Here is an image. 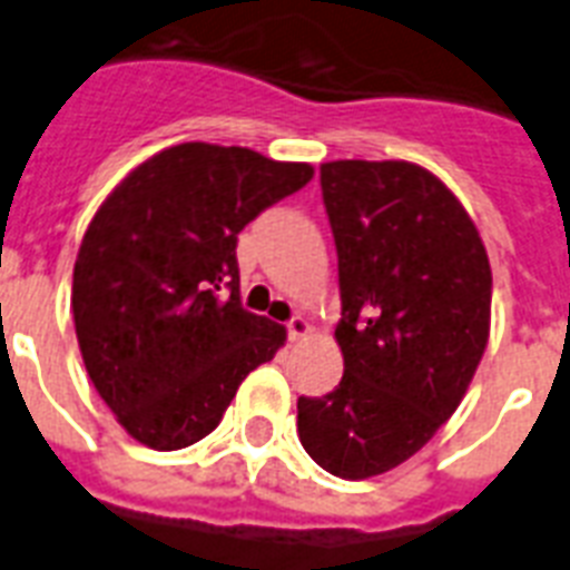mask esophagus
<instances>
[{
	"instance_id": "34e87169",
	"label": "esophagus",
	"mask_w": 570,
	"mask_h": 570,
	"mask_svg": "<svg viewBox=\"0 0 570 570\" xmlns=\"http://www.w3.org/2000/svg\"><path fill=\"white\" fill-rule=\"evenodd\" d=\"M286 334H289L293 343H298V340H304L311 334V325H307V320H302V316H293V320L286 322Z\"/></svg>"
}]
</instances>
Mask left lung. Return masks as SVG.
Wrapping results in <instances>:
<instances>
[{
	"label": "left lung",
	"mask_w": 570,
	"mask_h": 570,
	"mask_svg": "<svg viewBox=\"0 0 570 570\" xmlns=\"http://www.w3.org/2000/svg\"><path fill=\"white\" fill-rule=\"evenodd\" d=\"M343 320V379L298 399V438L322 470L370 479L432 441L468 393L491 331V263L476 224L414 163L320 168Z\"/></svg>",
	"instance_id": "1"
}]
</instances>
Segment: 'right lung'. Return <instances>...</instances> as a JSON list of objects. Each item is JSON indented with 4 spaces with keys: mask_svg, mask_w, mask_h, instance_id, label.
<instances>
[{
    "mask_svg": "<svg viewBox=\"0 0 570 570\" xmlns=\"http://www.w3.org/2000/svg\"><path fill=\"white\" fill-rule=\"evenodd\" d=\"M311 177L307 163L186 141L102 200L70 307L85 370L129 438L159 452L191 446L284 346V325L242 307L236 236Z\"/></svg>",
    "mask_w": 570,
    "mask_h": 570,
    "instance_id": "obj_1",
    "label": "right lung"
}]
</instances>
